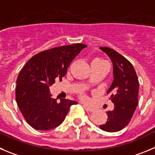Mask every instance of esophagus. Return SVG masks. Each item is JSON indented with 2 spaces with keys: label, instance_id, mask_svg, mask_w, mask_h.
<instances>
[{
  "label": "esophagus",
  "instance_id": "obj_1",
  "mask_svg": "<svg viewBox=\"0 0 155 155\" xmlns=\"http://www.w3.org/2000/svg\"><path fill=\"white\" fill-rule=\"evenodd\" d=\"M83 107L86 108L88 112H93V111L95 110V108H92V107H91V106H88V105H83Z\"/></svg>",
  "mask_w": 155,
  "mask_h": 155
}]
</instances>
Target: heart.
<instances>
[{
  "mask_svg": "<svg viewBox=\"0 0 155 155\" xmlns=\"http://www.w3.org/2000/svg\"><path fill=\"white\" fill-rule=\"evenodd\" d=\"M92 62H98V63H106L105 60H103L102 59H100V58H96L95 60H93ZM81 98H82L83 100H87V97H86V95H81Z\"/></svg>",
  "mask_w": 155,
  "mask_h": 155,
  "instance_id": "obj_1",
  "label": "heart"
}]
</instances>
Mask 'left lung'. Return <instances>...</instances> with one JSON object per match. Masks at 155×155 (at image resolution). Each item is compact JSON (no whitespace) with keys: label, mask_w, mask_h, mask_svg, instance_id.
<instances>
[{"label":"left lung","mask_w":155,"mask_h":155,"mask_svg":"<svg viewBox=\"0 0 155 155\" xmlns=\"http://www.w3.org/2000/svg\"><path fill=\"white\" fill-rule=\"evenodd\" d=\"M113 63L114 80L107 95L114 109L106 112L107 121L99 128L108 132L118 131L129 123L138 105L139 82L132 64L126 58L109 47H101Z\"/></svg>","instance_id":"1"}]
</instances>
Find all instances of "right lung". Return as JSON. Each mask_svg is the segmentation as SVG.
I'll list each match as a JSON object with an SVG mask.
<instances>
[{"mask_svg": "<svg viewBox=\"0 0 155 155\" xmlns=\"http://www.w3.org/2000/svg\"><path fill=\"white\" fill-rule=\"evenodd\" d=\"M86 47L76 43L54 47L36 54L19 73L16 86V101L26 121L34 128L47 131L59 126L71 105L77 102L53 99L50 86L62 81L71 62Z\"/></svg>", "mask_w": 155, "mask_h": 155, "instance_id": "obj_1", "label": "right lung"}]
</instances>
